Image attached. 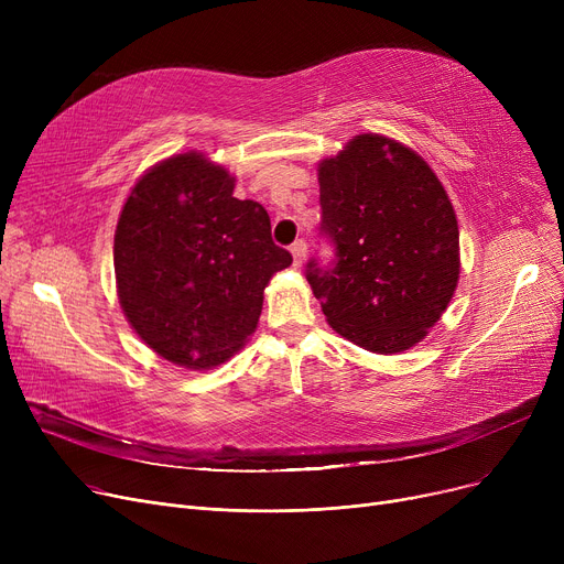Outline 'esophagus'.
Segmentation results:
<instances>
[{"label":"esophagus","mask_w":564,"mask_h":564,"mask_svg":"<svg viewBox=\"0 0 564 564\" xmlns=\"http://www.w3.org/2000/svg\"><path fill=\"white\" fill-rule=\"evenodd\" d=\"M290 251H292L294 264L302 267V264H304V260H306V242H304V240H297V242H294V245L290 247Z\"/></svg>","instance_id":"34e87169"}]
</instances>
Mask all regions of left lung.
<instances>
[{"label":"left lung","instance_id":"1","mask_svg":"<svg viewBox=\"0 0 564 564\" xmlns=\"http://www.w3.org/2000/svg\"><path fill=\"white\" fill-rule=\"evenodd\" d=\"M332 267L306 279L336 334L375 354L421 343L459 281V228L430 164L404 143L359 134L317 164Z\"/></svg>","mask_w":564,"mask_h":564}]
</instances>
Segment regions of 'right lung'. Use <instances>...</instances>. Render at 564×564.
Returning a JSON list of instances; mask_svg holds the SVG:
<instances>
[{"label":"right lung","mask_w":564,"mask_h":564,"mask_svg":"<svg viewBox=\"0 0 564 564\" xmlns=\"http://www.w3.org/2000/svg\"><path fill=\"white\" fill-rule=\"evenodd\" d=\"M203 153L173 155L132 187L113 235L118 302L162 359L194 370L228 361L256 332L262 292L292 262L270 215L232 196Z\"/></svg>","instance_id":"right-lung-1"}]
</instances>
